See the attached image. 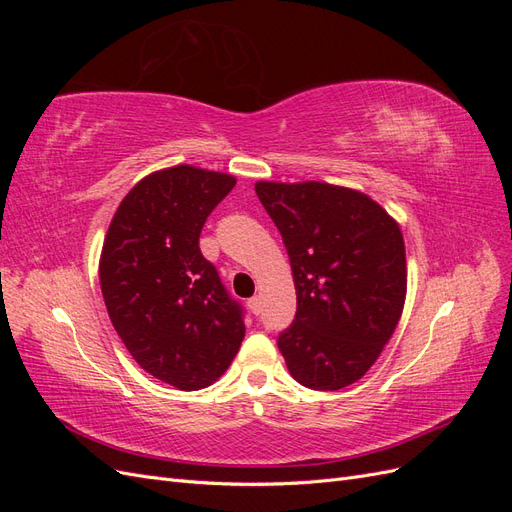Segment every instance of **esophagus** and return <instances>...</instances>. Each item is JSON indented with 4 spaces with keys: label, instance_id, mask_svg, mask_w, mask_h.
Wrapping results in <instances>:
<instances>
[{
    "label": "esophagus",
    "instance_id": "esophagus-1",
    "mask_svg": "<svg viewBox=\"0 0 512 512\" xmlns=\"http://www.w3.org/2000/svg\"><path fill=\"white\" fill-rule=\"evenodd\" d=\"M247 307H250L252 314L258 316V314H260V299H258V297H252L250 301H247Z\"/></svg>",
    "mask_w": 512,
    "mask_h": 512
}]
</instances>
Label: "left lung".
<instances>
[{
  "label": "left lung",
  "mask_w": 512,
  "mask_h": 512,
  "mask_svg": "<svg viewBox=\"0 0 512 512\" xmlns=\"http://www.w3.org/2000/svg\"><path fill=\"white\" fill-rule=\"evenodd\" d=\"M290 258L297 314L277 337L292 378L339 391L376 363L406 301V247L376 200L342 185L258 181Z\"/></svg>",
  "instance_id": "8db88e82"
}]
</instances>
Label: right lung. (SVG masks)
<instances>
[{"mask_svg":"<svg viewBox=\"0 0 512 512\" xmlns=\"http://www.w3.org/2000/svg\"><path fill=\"white\" fill-rule=\"evenodd\" d=\"M226 173L179 164L138 181L108 226L102 297L147 374L181 391L218 380L243 342V307L198 247L209 213L235 188Z\"/></svg>","mask_w":512,"mask_h":512,"instance_id":"obj_1","label":"right lung"}]
</instances>
